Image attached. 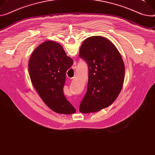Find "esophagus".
Instances as JSON below:
<instances>
[{"label": "esophagus", "mask_w": 155, "mask_h": 155, "mask_svg": "<svg viewBox=\"0 0 155 155\" xmlns=\"http://www.w3.org/2000/svg\"><path fill=\"white\" fill-rule=\"evenodd\" d=\"M73 68H76V65H74V67H73ZM75 107H76V108H77V109L78 108V106H75Z\"/></svg>", "instance_id": "34e87169"}]
</instances>
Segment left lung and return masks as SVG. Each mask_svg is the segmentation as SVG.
<instances>
[{
  "instance_id": "obj_1",
  "label": "left lung",
  "mask_w": 155,
  "mask_h": 155,
  "mask_svg": "<svg viewBox=\"0 0 155 155\" xmlns=\"http://www.w3.org/2000/svg\"><path fill=\"white\" fill-rule=\"evenodd\" d=\"M79 57L88 67L87 90L79 110L88 114L109 106L124 83L125 67L119 52L107 38L94 36L83 41Z\"/></svg>"
}]
</instances>
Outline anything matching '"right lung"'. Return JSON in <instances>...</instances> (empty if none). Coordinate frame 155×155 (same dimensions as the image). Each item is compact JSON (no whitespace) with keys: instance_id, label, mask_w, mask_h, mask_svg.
<instances>
[{"instance_id":"add662e5","label":"right lung","mask_w":155,"mask_h":155,"mask_svg":"<svg viewBox=\"0 0 155 155\" xmlns=\"http://www.w3.org/2000/svg\"><path fill=\"white\" fill-rule=\"evenodd\" d=\"M74 61L52 41L44 42L33 52L28 63L31 81L45 103L53 111L70 114L76 112L64 95L67 70Z\"/></svg>"}]
</instances>
